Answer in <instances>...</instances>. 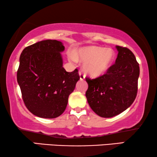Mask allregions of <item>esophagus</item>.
<instances>
[{
    "label": "esophagus",
    "instance_id": "esophagus-1",
    "mask_svg": "<svg viewBox=\"0 0 157 157\" xmlns=\"http://www.w3.org/2000/svg\"><path fill=\"white\" fill-rule=\"evenodd\" d=\"M78 74H79V76H80L81 80H83V79L85 78V77H86V76H85V74L83 73V71H79Z\"/></svg>",
    "mask_w": 157,
    "mask_h": 157
}]
</instances>
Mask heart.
Masks as SVG:
<instances>
[{"mask_svg": "<svg viewBox=\"0 0 157 157\" xmlns=\"http://www.w3.org/2000/svg\"><path fill=\"white\" fill-rule=\"evenodd\" d=\"M77 58L84 62L85 72L97 77L105 74L109 70L115 59V52L110 48L91 46L80 49ZM77 58L74 55L70 56L74 62L77 61Z\"/></svg>", "mask_w": 157, "mask_h": 157, "instance_id": "heart-1", "label": "heart"}]
</instances>
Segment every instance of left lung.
<instances>
[{
	"label": "left lung",
	"instance_id": "8db88e82",
	"mask_svg": "<svg viewBox=\"0 0 157 157\" xmlns=\"http://www.w3.org/2000/svg\"><path fill=\"white\" fill-rule=\"evenodd\" d=\"M115 63L105 74L94 79L86 77V97L91 109L102 117H113L131 106L138 91L139 64L129 49L116 46Z\"/></svg>",
	"mask_w": 157,
	"mask_h": 157
}]
</instances>
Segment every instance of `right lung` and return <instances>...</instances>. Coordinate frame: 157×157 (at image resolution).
I'll return each instance as SVG.
<instances>
[{
    "instance_id": "add662e5",
    "label": "right lung",
    "mask_w": 157,
    "mask_h": 157,
    "mask_svg": "<svg viewBox=\"0 0 157 157\" xmlns=\"http://www.w3.org/2000/svg\"><path fill=\"white\" fill-rule=\"evenodd\" d=\"M58 40H47L26 47L19 58L17 81L26 108L42 118H56L65 111L69 95L79 80L78 69L69 73L63 67Z\"/></svg>"
}]
</instances>
